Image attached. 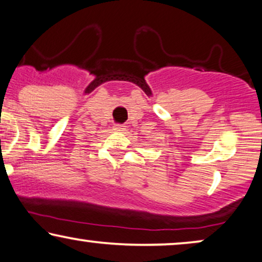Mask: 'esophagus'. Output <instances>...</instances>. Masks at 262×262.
Wrapping results in <instances>:
<instances>
[{"label":"esophagus","instance_id":"34e87169","mask_svg":"<svg viewBox=\"0 0 262 262\" xmlns=\"http://www.w3.org/2000/svg\"><path fill=\"white\" fill-rule=\"evenodd\" d=\"M114 128H116L117 131H124L125 130V126L124 125H120V124H117L116 126H114Z\"/></svg>","mask_w":262,"mask_h":262}]
</instances>
